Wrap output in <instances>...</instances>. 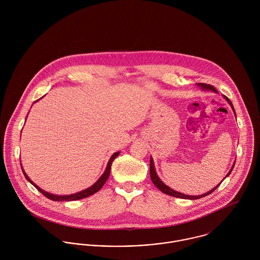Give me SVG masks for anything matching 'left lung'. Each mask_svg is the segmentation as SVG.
<instances>
[{"instance_id": "left-lung-1", "label": "left lung", "mask_w": 260, "mask_h": 260, "mask_svg": "<svg viewBox=\"0 0 260 260\" xmlns=\"http://www.w3.org/2000/svg\"><path fill=\"white\" fill-rule=\"evenodd\" d=\"M197 86L202 90V91H211V92H214V93H218L217 92V90L213 87V86H211V85H208V84H204V83H197ZM223 98L228 102V104L231 106V108H232V111L234 112V114H235V116H236V113H235V110H234V107H233V105H232V103H231V101L227 98V97H225V96H223ZM234 164H235V161H234V163H233V165H232V167H231V169L229 170V172L226 174V176L224 177V179L227 177V176H229V174L231 173V171H232V169H233V167H234ZM150 177H151V180H152V182L154 183V185L156 186L160 191H162L163 193H165V194H167V195H170V196H173V197H176V198H182V199H190V200H194V199H199V198H202V197H204V196H207V195H209V194H211L218 186L221 184V182L219 183V184H217V185L215 186V187H213L210 191H208V192H206V193H203V194H201V195H186L184 193H181V192H178V191H175V190H173L172 188H170L169 186L166 185L160 178H159V176L157 175V173H156V170H155V166H154V161H153V158H152V156H150Z\"/></svg>"}]
</instances>
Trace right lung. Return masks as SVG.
<instances>
[{"instance_id": "right-lung-1", "label": "right lung", "mask_w": 260, "mask_h": 260, "mask_svg": "<svg viewBox=\"0 0 260 260\" xmlns=\"http://www.w3.org/2000/svg\"><path fill=\"white\" fill-rule=\"evenodd\" d=\"M37 101H39V100H37ZM37 101H35V102H37ZM35 102H34V103H35ZM28 114H29V113H28ZM27 117H28V116H27ZM26 120H27V118H26ZM119 153H120V152L118 151V152H115V153L112 155L111 158L109 159V161H108V163H107V166H106V169H105L104 173L102 174V176H101L93 185L90 186L89 188H86V189H84V190H82V191H80V192H77V193H74V194H69V195H56V194H52V193H49V192L43 190L42 188H40L39 186L36 185V184L30 179V177L27 175V173H26L25 170L23 169V166H22V165H21V167H22V171H23V173H24L26 179H27L32 185L35 186L38 190H39L43 195H45L47 198H49V199H51V200H53V201H74V200H79V199L86 198V197H88V196H90V195H92V194L98 192V191L103 187V185L105 184V182L107 181L109 175H110L112 162H113L114 159L119 155Z\"/></svg>"}]
</instances>
